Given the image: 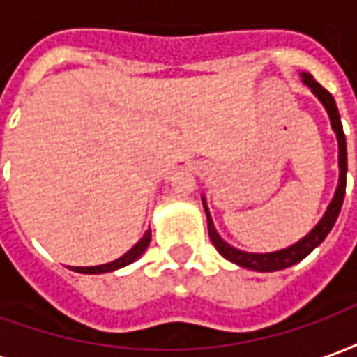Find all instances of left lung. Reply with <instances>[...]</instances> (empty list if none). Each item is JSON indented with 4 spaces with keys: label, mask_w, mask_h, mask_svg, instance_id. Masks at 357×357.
<instances>
[{
    "label": "left lung",
    "mask_w": 357,
    "mask_h": 357,
    "mask_svg": "<svg viewBox=\"0 0 357 357\" xmlns=\"http://www.w3.org/2000/svg\"><path fill=\"white\" fill-rule=\"evenodd\" d=\"M302 82L306 84L307 88L312 89V93L321 101V105L327 110V114L331 118V126L337 133L338 139V168H340V174H338V185L337 191H335V197L333 201L325 210L323 218L317 222L312 231L307 233L306 237H302L298 243H294L291 247L283 248V250H277V252H266V255H256V252H245V250H239V248L231 247L229 243H225L218 231L214 229V222L210 218L208 206H206V201L202 197V206H204V212H206V222H208V235L210 241L214 243V247L220 255L224 256L225 260L237 264L241 268L252 269V271H277V269L291 268L294 264H298L300 260H304L315 247H319L323 243V239L329 235V231L333 229V225L337 222L338 214H340V208H342V201H344L346 193V170H348V164H346V137L344 132H342V122H340V114H338L337 102L333 99V95L323 88L321 84H317L314 80V76L307 73H302Z\"/></svg>",
    "instance_id": "left-lung-1"
}]
</instances>
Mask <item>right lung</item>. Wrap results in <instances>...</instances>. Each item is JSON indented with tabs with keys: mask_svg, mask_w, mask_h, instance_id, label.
<instances>
[{
	"mask_svg": "<svg viewBox=\"0 0 357 357\" xmlns=\"http://www.w3.org/2000/svg\"><path fill=\"white\" fill-rule=\"evenodd\" d=\"M149 243H151V229L145 231V235L141 237L135 245H133L124 256H120L118 260L109 264H102V266H89V268H70L73 271H78V273H107V271H114V269H120L128 266V264L135 262L137 258H139L143 252H145V248L149 247Z\"/></svg>",
	"mask_w": 357,
	"mask_h": 357,
	"instance_id": "obj_1",
	"label": "right lung"
}]
</instances>
